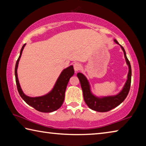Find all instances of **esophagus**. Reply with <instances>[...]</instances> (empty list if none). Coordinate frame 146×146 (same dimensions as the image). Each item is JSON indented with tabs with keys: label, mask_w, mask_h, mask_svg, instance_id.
<instances>
[{
	"label": "esophagus",
	"mask_w": 146,
	"mask_h": 146,
	"mask_svg": "<svg viewBox=\"0 0 146 146\" xmlns=\"http://www.w3.org/2000/svg\"><path fill=\"white\" fill-rule=\"evenodd\" d=\"M81 68V65L80 63L76 62L74 64V69L75 72H78V70H80Z\"/></svg>",
	"instance_id": "esophagus-1"
}]
</instances>
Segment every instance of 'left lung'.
I'll return each instance as SVG.
<instances>
[{"label":"left lung","mask_w":146,"mask_h":146,"mask_svg":"<svg viewBox=\"0 0 146 146\" xmlns=\"http://www.w3.org/2000/svg\"><path fill=\"white\" fill-rule=\"evenodd\" d=\"M114 42L117 44L120 45L122 51L124 52V58L126 60L127 65L128 66V74L127 76V80L125 83L123 88H122L120 92L116 95L108 96H101L98 97L94 95L91 91V86L87 78L82 73H78L77 76L80 81L81 88L83 90V98L85 103L90 109L98 112H106L113 109L115 107L121 104L124 99L126 98L127 94L129 93L130 85H131V65L127 58L126 51L122 45L118 43L116 40H114Z\"/></svg>","instance_id":"1"}]
</instances>
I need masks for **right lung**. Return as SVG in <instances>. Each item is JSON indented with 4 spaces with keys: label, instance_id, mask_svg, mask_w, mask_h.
Masks as SVG:
<instances>
[{
    "label": "right lung",
    "instance_id": "right-lung-1",
    "mask_svg": "<svg viewBox=\"0 0 146 146\" xmlns=\"http://www.w3.org/2000/svg\"><path fill=\"white\" fill-rule=\"evenodd\" d=\"M25 45L26 44L23 45L21 50H20V56L17 61L15 69V80H16L17 89L20 96L27 104H29V106H32L33 108L39 111L44 112V113H50V112L57 110L62 105L64 99H65V93L66 86L68 85L70 78L74 74L73 66L70 65L68 67L63 69L60 75L59 76L54 87L47 94L39 97L27 96L22 90L17 74V68L18 66H19V63Z\"/></svg>",
    "mask_w": 146,
    "mask_h": 146
}]
</instances>
